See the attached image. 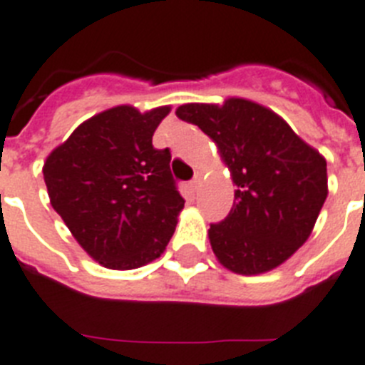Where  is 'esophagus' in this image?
Returning a JSON list of instances; mask_svg holds the SVG:
<instances>
[{"label":"esophagus","instance_id":"1","mask_svg":"<svg viewBox=\"0 0 365 365\" xmlns=\"http://www.w3.org/2000/svg\"><path fill=\"white\" fill-rule=\"evenodd\" d=\"M199 185H201V177H199V175L194 177V179L190 180V188L194 190V192L199 188Z\"/></svg>","mask_w":365,"mask_h":365}]
</instances>
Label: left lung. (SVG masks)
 Here are the masks:
<instances>
[{
	"label": "left lung",
	"instance_id": "1",
	"mask_svg": "<svg viewBox=\"0 0 365 365\" xmlns=\"http://www.w3.org/2000/svg\"><path fill=\"white\" fill-rule=\"evenodd\" d=\"M214 140L236 185L229 216L208 238L223 266L258 275L288 260L310 236L327 194V162L269 108L230 98L175 112Z\"/></svg>",
	"mask_w": 365,
	"mask_h": 365
}]
</instances>
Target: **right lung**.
I'll return each mask as SVG.
<instances>
[{
    "instance_id": "add662e5",
    "label": "right lung",
    "mask_w": 365,
    "mask_h": 365,
    "mask_svg": "<svg viewBox=\"0 0 365 365\" xmlns=\"http://www.w3.org/2000/svg\"><path fill=\"white\" fill-rule=\"evenodd\" d=\"M170 107L121 105L81 123L43 162L55 212L86 253L110 269H135L160 257L185 207L171 175L170 149L153 133Z\"/></svg>"
}]
</instances>
